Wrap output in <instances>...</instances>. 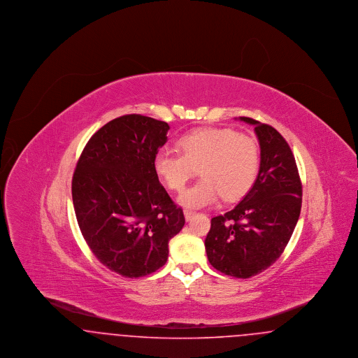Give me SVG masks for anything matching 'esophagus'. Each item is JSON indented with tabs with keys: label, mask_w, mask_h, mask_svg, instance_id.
<instances>
[{
	"label": "esophagus",
	"mask_w": 358,
	"mask_h": 358,
	"mask_svg": "<svg viewBox=\"0 0 358 358\" xmlns=\"http://www.w3.org/2000/svg\"><path fill=\"white\" fill-rule=\"evenodd\" d=\"M184 216H185V220L189 222V220L194 216V212H193V210H190V209H185V210H184Z\"/></svg>",
	"instance_id": "34e87169"
}]
</instances>
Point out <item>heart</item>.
Here are the masks:
<instances>
[{
    "label": "heart",
    "mask_w": 358,
    "mask_h": 358,
    "mask_svg": "<svg viewBox=\"0 0 358 358\" xmlns=\"http://www.w3.org/2000/svg\"><path fill=\"white\" fill-rule=\"evenodd\" d=\"M178 146L181 153L157 152L153 166L162 182L177 192L199 169L201 178L178 197L182 206L203 208L220 196L235 200L255 182L260 150L254 136L228 127H203L182 136Z\"/></svg>",
    "instance_id": "heart-1"
}]
</instances>
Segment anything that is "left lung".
<instances>
[{"mask_svg":"<svg viewBox=\"0 0 358 358\" xmlns=\"http://www.w3.org/2000/svg\"><path fill=\"white\" fill-rule=\"evenodd\" d=\"M255 126L260 168L250 192L234 209L210 220L205 238L209 263L220 273L247 279L263 273L283 254L302 206V184L294 154L273 126Z\"/></svg>","mask_w":358,"mask_h":358,"instance_id":"8db88e82","label":"left lung"}]
</instances>
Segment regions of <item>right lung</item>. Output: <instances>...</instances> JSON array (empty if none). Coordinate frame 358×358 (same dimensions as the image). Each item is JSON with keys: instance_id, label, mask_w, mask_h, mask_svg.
I'll use <instances>...</instances> for the list:
<instances>
[{"instance_id": "add662e5", "label": "right lung", "mask_w": 358, "mask_h": 358, "mask_svg": "<svg viewBox=\"0 0 358 358\" xmlns=\"http://www.w3.org/2000/svg\"><path fill=\"white\" fill-rule=\"evenodd\" d=\"M169 124L139 114L110 120L87 142L72 177L76 220L92 254L124 278L157 271L185 217L154 171Z\"/></svg>"}]
</instances>
